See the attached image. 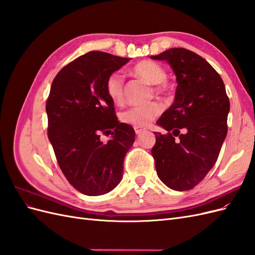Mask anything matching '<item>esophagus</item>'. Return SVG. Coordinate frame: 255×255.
<instances>
[{
    "instance_id": "esophagus-1",
    "label": "esophagus",
    "mask_w": 255,
    "mask_h": 255,
    "mask_svg": "<svg viewBox=\"0 0 255 255\" xmlns=\"http://www.w3.org/2000/svg\"><path fill=\"white\" fill-rule=\"evenodd\" d=\"M134 129H135V133L138 135V134H140L141 132H143L144 130V128H138V127H134Z\"/></svg>"
}]
</instances>
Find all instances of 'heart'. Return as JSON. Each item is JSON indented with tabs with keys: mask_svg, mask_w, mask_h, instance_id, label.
I'll list each match as a JSON object with an SVG mask.
<instances>
[{
	"mask_svg": "<svg viewBox=\"0 0 255 255\" xmlns=\"http://www.w3.org/2000/svg\"><path fill=\"white\" fill-rule=\"evenodd\" d=\"M132 72L137 78L146 83L153 85V90L155 94L166 96L172 91V86L166 80L167 72L159 64L151 60H142L137 63ZM106 95L115 104H120L125 98V78L116 71L111 73L105 81ZM163 112V106L157 101H153L144 105L129 107L121 113V121L134 127H145L155 119Z\"/></svg>",
	"mask_w": 255,
	"mask_h": 255,
	"instance_id": "heart-1",
	"label": "heart"
}]
</instances>
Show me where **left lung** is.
<instances>
[{"mask_svg": "<svg viewBox=\"0 0 255 255\" xmlns=\"http://www.w3.org/2000/svg\"><path fill=\"white\" fill-rule=\"evenodd\" d=\"M152 59L166 60L176 76L173 104L157 125L152 148L157 175L173 190H189L201 182L217 160L228 133L230 101L217 71L198 54L169 49Z\"/></svg>", "mask_w": 255, "mask_h": 255, "instance_id": "8db88e82", "label": "left lung"}]
</instances>
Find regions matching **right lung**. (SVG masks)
Wrapping results in <instances>:
<instances>
[{"instance_id": "1", "label": "right lung", "mask_w": 255, "mask_h": 255, "mask_svg": "<svg viewBox=\"0 0 255 255\" xmlns=\"http://www.w3.org/2000/svg\"><path fill=\"white\" fill-rule=\"evenodd\" d=\"M128 60L91 51L65 66L52 83L45 105L49 140L68 182L86 196L117 186L135 141L134 128L118 121L105 92L107 76ZM101 133H111L112 139L103 143Z\"/></svg>"}]
</instances>
